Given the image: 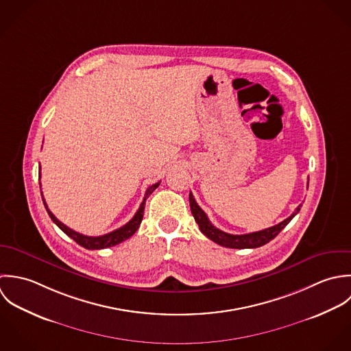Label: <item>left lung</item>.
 Wrapping results in <instances>:
<instances>
[{
    "label": "left lung",
    "mask_w": 351,
    "mask_h": 351,
    "mask_svg": "<svg viewBox=\"0 0 351 351\" xmlns=\"http://www.w3.org/2000/svg\"><path fill=\"white\" fill-rule=\"evenodd\" d=\"M190 208L191 213L201 229V232L208 237L213 240L214 243L226 247V248H239V250H244V248H258L262 247L265 244H267L269 241H271L274 237H277V234L280 230L293 219V217L300 211L301 205L293 211V214L290 217H287L286 219H283L280 223L259 230V232H252V233H247V234H230L226 233L223 230H219L218 228H215L210 222V219L208 218L206 213L199 208V205L197 204L194 195L190 193Z\"/></svg>",
    "instance_id": "obj_1"
}]
</instances>
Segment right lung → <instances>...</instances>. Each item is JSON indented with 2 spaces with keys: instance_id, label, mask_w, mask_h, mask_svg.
<instances>
[{
  "instance_id": "add662e5",
  "label": "right lung",
  "mask_w": 351,
  "mask_h": 351,
  "mask_svg": "<svg viewBox=\"0 0 351 351\" xmlns=\"http://www.w3.org/2000/svg\"><path fill=\"white\" fill-rule=\"evenodd\" d=\"M39 179H40V176H39ZM158 184H160V182L156 183V184H152V186L146 190V194H145V197H143V201H142V204H141L140 209L137 210V213L134 214V217H133L126 225H123V226H121L119 229H115V230H112V232H110V233H107V234L96 236V237L81 234V233L73 230L71 228H68V226H66L65 223H62L51 211L49 210V208H47V205H46V202H45L43 195H42V198H43L45 208H46V210L49 213L50 218L53 219V222H54L62 232H65L69 237H71L77 244H80L81 247H84V248H86V250H103V248H108V247L117 245V244H119V243L128 240L129 237H132V236L137 232V229L140 228L141 221H142V218H143V210H145L146 198L158 187ZM40 194H42V191H40Z\"/></svg>"
}]
</instances>
